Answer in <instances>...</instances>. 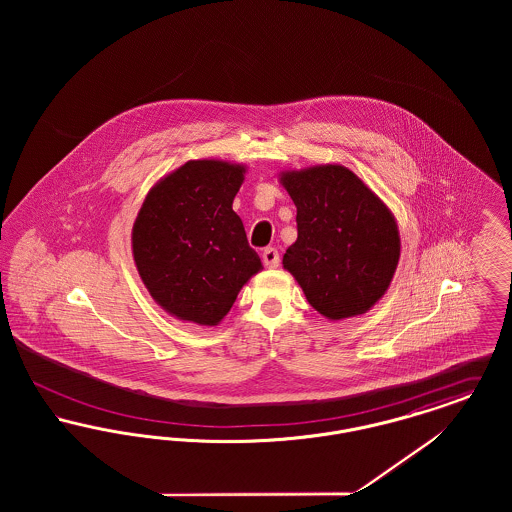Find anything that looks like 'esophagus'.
<instances>
[{
    "label": "esophagus",
    "instance_id": "obj_1",
    "mask_svg": "<svg viewBox=\"0 0 512 512\" xmlns=\"http://www.w3.org/2000/svg\"><path fill=\"white\" fill-rule=\"evenodd\" d=\"M263 263H265V267L267 268H278V265H280V253H278V249L267 247V249L263 251Z\"/></svg>",
    "mask_w": 512,
    "mask_h": 512
}]
</instances>
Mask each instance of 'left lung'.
<instances>
[{"instance_id": "left-lung-1", "label": "left lung", "mask_w": 512, "mask_h": 512, "mask_svg": "<svg viewBox=\"0 0 512 512\" xmlns=\"http://www.w3.org/2000/svg\"><path fill=\"white\" fill-rule=\"evenodd\" d=\"M297 207V240L282 259L311 307L328 320L359 317L388 292L401 255L397 220L338 163L282 171Z\"/></svg>"}]
</instances>
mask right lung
<instances>
[{"mask_svg": "<svg viewBox=\"0 0 512 512\" xmlns=\"http://www.w3.org/2000/svg\"><path fill=\"white\" fill-rule=\"evenodd\" d=\"M247 167L188 161L159 178L132 226V255L153 301L171 317L217 326L263 270L232 203Z\"/></svg>", "mask_w": 512, "mask_h": 512, "instance_id": "add662e5", "label": "right lung"}]
</instances>
